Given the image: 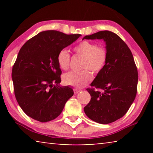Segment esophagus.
<instances>
[{"label":"esophagus","instance_id":"esophagus-1","mask_svg":"<svg viewBox=\"0 0 153 153\" xmlns=\"http://www.w3.org/2000/svg\"><path fill=\"white\" fill-rule=\"evenodd\" d=\"M74 91L75 94H77V93H79L80 91H81V90L77 89V88H74Z\"/></svg>","mask_w":153,"mask_h":153}]
</instances>
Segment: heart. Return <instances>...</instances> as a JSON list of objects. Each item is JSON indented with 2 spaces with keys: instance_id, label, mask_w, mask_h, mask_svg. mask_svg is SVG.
<instances>
[{
  "instance_id": "b5f03b06",
  "label": "heart",
  "mask_w": 153,
  "mask_h": 153,
  "mask_svg": "<svg viewBox=\"0 0 153 153\" xmlns=\"http://www.w3.org/2000/svg\"><path fill=\"white\" fill-rule=\"evenodd\" d=\"M74 51L76 55L84 57L82 69L79 72L70 71L63 76L65 84L76 88H82L92 81L93 74H98L105 68L108 61V51L104 46L98 45L91 41L84 40L74 46ZM59 67L67 70L70 67L71 55L65 49L59 51L57 55Z\"/></svg>"
}]
</instances>
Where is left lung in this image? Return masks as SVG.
<instances>
[{"mask_svg": "<svg viewBox=\"0 0 153 153\" xmlns=\"http://www.w3.org/2000/svg\"><path fill=\"white\" fill-rule=\"evenodd\" d=\"M83 39H103L108 51L107 65L90 84L92 88L86 89L91 99L84 112L98 123L114 122L126 115L136 96L138 74L132 53L120 36L110 31Z\"/></svg>", "mask_w": 153, "mask_h": 153, "instance_id": "left-lung-1", "label": "left lung"}]
</instances>
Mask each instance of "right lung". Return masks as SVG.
Listing matches in <instances>:
<instances>
[{
	"instance_id": "add662e5",
	"label": "right lung",
	"mask_w": 153,
	"mask_h": 153,
	"mask_svg": "<svg viewBox=\"0 0 153 153\" xmlns=\"http://www.w3.org/2000/svg\"><path fill=\"white\" fill-rule=\"evenodd\" d=\"M80 36L45 31L21 48L13 67L12 79L18 104L31 118L40 122L55 120L74 95L70 87L59 86L62 72L57 55Z\"/></svg>"
}]
</instances>
